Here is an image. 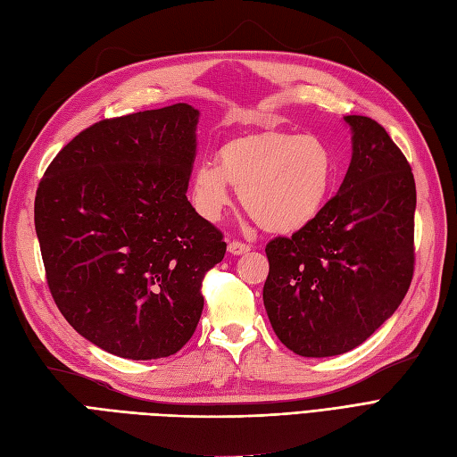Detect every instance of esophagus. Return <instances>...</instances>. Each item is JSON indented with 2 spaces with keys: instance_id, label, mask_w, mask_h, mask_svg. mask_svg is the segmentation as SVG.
<instances>
[{
  "instance_id": "esophagus-1",
  "label": "esophagus",
  "mask_w": 457,
  "mask_h": 457,
  "mask_svg": "<svg viewBox=\"0 0 457 457\" xmlns=\"http://www.w3.org/2000/svg\"><path fill=\"white\" fill-rule=\"evenodd\" d=\"M250 244H244V242H240V240H230L228 242V252L232 253V255H244V253H247L250 252Z\"/></svg>"
}]
</instances>
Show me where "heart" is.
<instances>
[{
  "label": "heart",
  "instance_id": "1",
  "mask_svg": "<svg viewBox=\"0 0 457 457\" xmlns=\"http://www.w3.org/2000/svg\"><path fill=\"white\" fill-rule=\"evenodd\" d=\"M217 160L198 163L192 173V202L210 220L227 210L234 187L261 228L292 234L320 215L334 187V156L314 135H240L219 148Z\"/></svg>",
  "mask_w": 457,
  "mask_h": 457
}]
</instances>
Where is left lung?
Here are the masks:
<instances>
[{
  "label": "left lung",
  "instance_id": "left-lung-1",
  "mask_svg": "<svg viewBox=\"0 0 457 457\" xmlns=\"http://www.w3.org/2000/svg\"><path fill=\"white\" fill-rule=\"evenodd\" d=\"M353 158L311 225L267 244L262 303L274 334L309 358L364 343L403 303L413 276L416 181L379 123L345 116Z\"/></svg>",
  "mask_w": 457,
  "mask_h": 457
}]
</instances>
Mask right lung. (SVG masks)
<instances>
[{
	"instance_id": "1",
	"label": "right lung",
	"mask_w": 457,
	"mask_h": 457,
	"mask_svg": "<svg viewBox=\"0 0 457 457\" xmlns=\"http://www.w3.org/2000/svg\"><path fill=\"white\" fill-rule=\"evenodd\" d=\"M200 112L187 103L93 123L46 170L34 223L49 292L79 336L131 361L195 334L223 232L187 198Z\"/></svg>"
}]
</instances>
